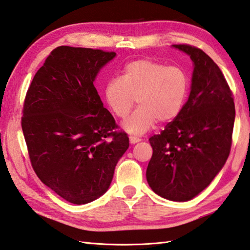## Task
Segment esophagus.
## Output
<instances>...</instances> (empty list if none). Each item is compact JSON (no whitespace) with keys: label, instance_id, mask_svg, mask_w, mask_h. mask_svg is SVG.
<instances>
[{"label":"esophagus","instance_id":"obj_1","mask_svg":"<svg viewBox=\"0 0 250 250\" xmlns=\"http://www.w3.org/2000/svg\"><path fill=\"white\" fill-rule=\"evenodd\" d=\"M140 141H141L140 138H136V136H133V135L130 136V143L131 144H135V143H138V142H140Z\"/></svg>","mask_w":250,"mask_h":250}]
</instances>
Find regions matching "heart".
<instances>
[{"instance_id": "b5f03b06", "label": "heart", "mask_w": 250, "mask_h": 250, "mask_svg": "<svg viewBox=\"0 0 250 250\" xmlns=\"http://www.w3.org/2000/svg\"><path fill=\"white\" fill-rule=\"evenodd\" d=\"M188 85L183 68L141 58L126 63L124 76L108 80L104 94L111 111L121 119L138 102L139 107L124 126L130 133L142 134L157 120L166 124L177 118L187 100Z\"/></svg>"}]
</instances>
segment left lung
<instances>
[{
	"label": "left lung",
	"mask_w": 250,
	"mask_h": 250,
	"mask_svg": "<svg viewBox=\"0 0 250 250\" xmlns=\"http://www.w3.org/2000/svg\"><path fill=\"white\" fill-rule=\"evenodd\" d=\"M194 62L192 87L177 118L149 138L146 179L156 194L187 202L206 188L231 151L235 105L218 65L203 50L174 44Z\"/></svg>",
	"instance_id": "obj_1"
}]
</instances>
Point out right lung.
<instances>
[{
	"instance_id": "add662e5",
	"label": "right lung",
	"mask_w": 250,
	"mask_h": 250,
	"mask_svg": "<svg viewBox=\"0 0 250 250\" xmlns=\"http://www.w3.org/2000/svg\"><path fill=\"white\" fill-rule=\"evenodd\" d=\"M115 52L58 46L34 75L21 128L34 172L67 202L102 196L129 138L101 101L93 81Z\"/></svg>"
}]
</instances>
